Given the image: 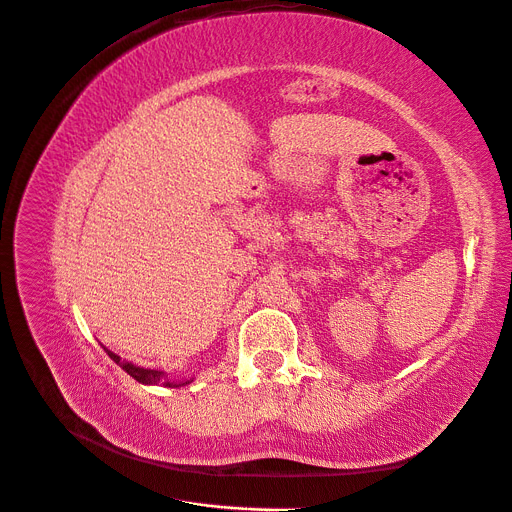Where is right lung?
I'll use <instances>...</instances> for the list:
<instances>
[{
  "label": "right lung",
  "instance_id": "right-lung-1",
  "mask_svg": "<svg viewBox=\"0 0 512 512\" xmlns=\"http://www.w3.org/2000/svg\"><path fill=\"white\" fill-rule=\"evenodd\" d=\"M107 351V348H105ZM107 355H110V359L112 361H116L128 375H132L134 380H137L139 384H145V386H159V384H164L166 388H180V386H186V384H191L195 378H191V380H182V382H178V380H174V378H170V375L166 373V371H159V369H147V367H139V365H134V363H130V361H124V359H120L116 353H112V351H107Z\"/></svg>",
  "mask_w": 512,
  "mask_h": 512
}]
</instances>
